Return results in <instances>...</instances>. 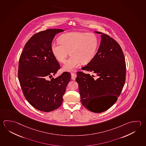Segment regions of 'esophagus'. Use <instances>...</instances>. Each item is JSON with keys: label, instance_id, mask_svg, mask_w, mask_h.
Segmentation results:
<instances>
[{"label": "esophagus", "instance_id": "1", "mask_svg": "<svg viewBox=\"0 0 146 146\" xmlns=\"http://www.w3.org/2000/svg\"><path fill=\"white\" fill-rule=\"evenodd\" d=\"M76 76H77V75H76V74L75 73H72L71 78L73 80H75V78H76Z\"/></svg>", "mask_w": 146, "mask_h": 146}]
</instances>
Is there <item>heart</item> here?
Wrapping results in <instances>:
<instances>
[{"label":"heart","instance_id":"1","mask_svg":"<svg viewBox=\"0 0 146 146\" xmlns=\"http://www.w3.org/2000/svg\"><path fill=\"white\" fill-rule=\"evenodd\" d=\"M59 43L52 42L50 49L56 60L64 62L69 54L71 57L62 67L63 70L73 72L80 63L86 64L94 59L99 46L96 35L83 32H71L61 35Z\"/></svg>","mask_w":146,"mask_h":146}]
</instances>
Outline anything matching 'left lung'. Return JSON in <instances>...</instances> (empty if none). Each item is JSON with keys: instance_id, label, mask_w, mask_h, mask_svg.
<instances>
[{"instance_id": "1", "label": "left lung", "mask_w": 146, "mask_h": 146, "mask_svg": "<svg viewBox=\"0 0 146 146\" xmlns=\"http://www.w3.org/2000/svg\"><path fill=\"white\" fill-rule=\"evenodd\" d=\"M101 34V40L94 59L82 69L93 72L90 75L77 72L82 104L88 110L96 113L108 110L115 103L123 87L126 64L121 47L106 34ZM106 98L102 101V97Z\"/></svg>"}]
</instances>
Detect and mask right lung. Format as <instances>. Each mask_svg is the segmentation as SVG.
Returning a JSON list of instances; mask_svg holds the SVG:
<instances>
[{
	"label": "right lung",
	"mask_w": 146,
	"mask_h": 146,
	"mask_svg": "<svg viewBox=\"0 0 146 146\" xmlns=\"http://www.w3.org/2000/svg\"><path fill=\"white\" fill-rule=\"evenodd\" d=\"M60 29H49L33 35L25 44L20 56L18 77L23 92L33 108L50 112L59 108L63 101L71 74L63 72L56 78L60 65L52 55L50 45Z\"/></svg>",
	"instance_id": "right-lung-1"
}]
</instances>
